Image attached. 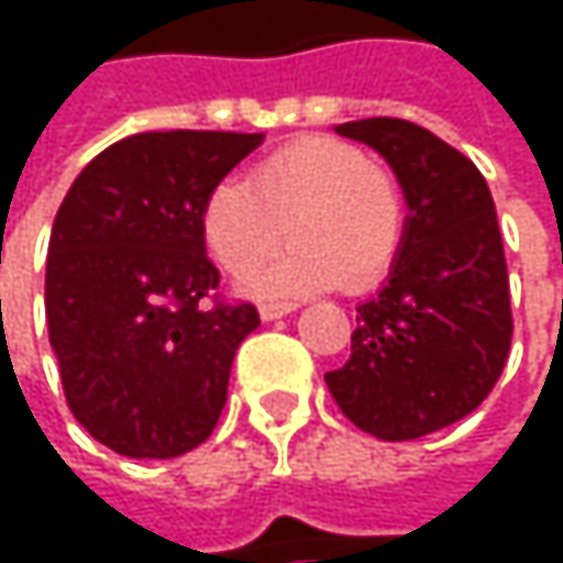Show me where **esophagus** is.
I'll use <instances>...</instances> for the list:
<instances>
[{
    "label": "esophagus",
    "instance_id": "obj_1",
    "mask_svg": "<svg viewBox=\"0 0 563 563\" xmlns=\"http://www.w3.org/2000/svg\"><path fill=\"white\" fill-rule=\"evenodd\" d=\"M286 312H292V302H261V319H264V322L283 319Z\"/></svg>",
    "mask_w": 563,
    "mask_h": 563
}]
</instances>
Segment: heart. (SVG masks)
I'll list each match as a JSON object with an SVG mask.
<instances>
[{
	"label": "heart",
	"mask_w": 563,
	"mask_h": 563,
	"mask_svg": "<svg viewBox=\"0 0 563 563\" xmlns=\"http://www.w3.org/2000/svg\"><path fill=\"white\" fill-rule=\"evenodd\" d=\"M296 244L277 264L251 274L254 296H302L345 283L365 289L388 274L404 238V198L394 175L352 143L302 136L247 172L224 178L201 208L208 254L234 277L264 264L283 241Z\"/></svg>",
	"instance_id": "b5f03b06"
}]
</instances>
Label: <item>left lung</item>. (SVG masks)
Masks as SVG:
<instances>
[{
	"instance_id": "obj_1",
	"label": "left lung",
	"mask_w": 563,
	"mask_h": 563,
	"mask_svg": "<svg viewBox=\"0 0 563 563\" xmlns=\"http://www.w3.org/2000/svg\"><path fill=\"white\" fill-rule=\"evenodd\" d=\"M372 146L407 201L388 283L358 306L352 355L325 375L342 413L378 440H417L473 413L511 349L508 271L483 172L430 130L372 117L339 123Z\"/></svg>"
}]
</instances>
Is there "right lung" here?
Returning <instances> with one entry per match:
<instances>
[{
  "mask_svg": "<svg viewBox=\"0 0 563 563\" xmlns=\"http://www.w3.org/2000/svg\"><path fill=\"white\" fill-rule=\"evenodd\" d=\"M261 143L264 133H136L90 159L57 208L48 339L70 413L120 456H181L224 410L234 352L261 316L214 296L201 208Z\"/></svg>",
  "mask_w": 563,
  "mask_h": 563,
  "instance_id": "obj_1",
  "label": "right lung"
}]
</instances>
